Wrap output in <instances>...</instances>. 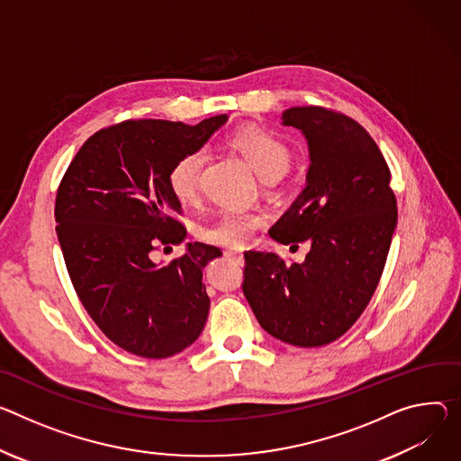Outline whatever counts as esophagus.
Masks as SVG:
<instances>
[{"label": "esophagus", "mask_w": 461, "mask_h": 461, "mask_svg": "<svg viewBox=\"0 0 461 461\" xmlns=\"http://www.w3.org/2000/svg\"><path fill=\"white\" fill-rule=\"evenodd\" d=\"M224 256H226L228 259L235 261L237 265H242V263H244V256H242L240 252H237V249H226V252H224Z\"/></svg>", "instance_id": "1"}]
</instances>
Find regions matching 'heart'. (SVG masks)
Wrapping results in <instances>:
<instances>
[{"label":"heart","mask_w":461,"mask_h":461,"mask_svg":"<svg viewBox=\"0 0 461 461\" xmlns=\"http://www.w3.org/2000/svg\"><path fill=\"white\" fill-rule=\"evenodd\" d=\"M230 145L242 154V158L252 165V169L265 180H277L290 165L292 152L288 145L274 132L261 127L239 129L231 138ZM205 150L194 149L182 154L167 173V185L171 194L182 202L191 203L198 198L200 180L205 165ZM265 224V215L256 212H224L212 224L200 230V237L205 242L226 248H240Z\"/></svg>","instance_id":"b5f03b06"}]
</instances>
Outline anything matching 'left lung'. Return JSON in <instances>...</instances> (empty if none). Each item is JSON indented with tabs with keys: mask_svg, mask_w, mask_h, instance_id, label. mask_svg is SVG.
<instances>
[{
	"mask_svg": "<svg viewBox=\"0 0 461 461\" xmlns=\"http://www.w3.org/2000/svg\"><path fill=\"white\" fill-rule=\"evenodd\" d=\"M309 141L307 187L274 224L283 244L309 242L302 265L276 252L244 254L242 292L274 339L320 348L360 318L381 281L397 200L390 167L373 138L349 115L323 106L283 112Z\"/></svg>",
	"mask_w": 461,
	"mask_h": 461,
	"instance_id": "1",
	"label": "left lung"
}]
</instances>
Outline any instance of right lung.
Returning a JSON list of instances; mask_svg holds the SVG:
<instances>
[{
  "label": "right lung",
  "instance_id": "right-lung-1",
  "mask_svg": "<svg viewBox=\"0 0 461 461\" xmlns=\"http://www.w3.org/2000/svg\"><path fill=\"white\" fill-rule=\"evenodd\" d=\"M226 121H121L88 138L60 180L55 221L73 288L106 339L132 355L173 357L205 325L202 270L221 249L189 242L165 267L152 252L185 239L182 205L167 185L171 165Z\"/></svg>",
  "mask_w": 461,
  "mask_h": 461
}]
</instances>
